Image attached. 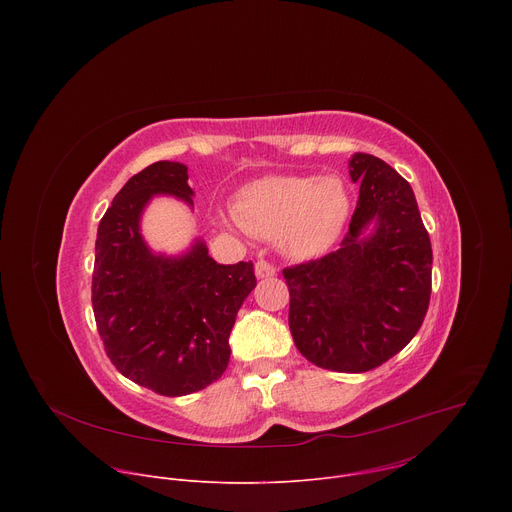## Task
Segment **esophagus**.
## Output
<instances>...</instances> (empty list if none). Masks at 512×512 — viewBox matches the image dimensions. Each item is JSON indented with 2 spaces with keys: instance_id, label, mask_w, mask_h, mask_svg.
Segmentation results:
<instances>
[{
  "instance_id": "esophagus-1",
  "label": "esophagus",
  "mask_w": 512,
  "mask_h": 512,
  "mask_svg": "<svg viewBox=\"0 0 512 512\" xmlns=\"http://www.w3.org/2000/svg\"><path fill=\"white\" fill-rule=\"evenodd\" d=\"M255 273H257L259 279H267V277H275V275H277V269H275V265H271L269 261L261 259V261L255 263Z\"/></svg>"
}]
</instances>
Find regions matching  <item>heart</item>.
Instances as JSON below:
<instances>
[{
    "label": "heart",
    "instance_id": "obj_1",
    "mask_svg": "<svg viewBox=\"0 0 512 512\" xmlns=\"http://www.w3.org/2000/svg\"><path fill=\"white\" fill-rule=\"evenodd\" d=\"M348 212L350 196L340 178L265 176L239 190L227 223L277 239L287 255L306 259L336 241Z\"/></svg>",
    "mask_w": 512,
    "mask_h": 512
}]
</instances>
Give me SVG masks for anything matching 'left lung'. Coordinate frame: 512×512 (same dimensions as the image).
I'll return each instance as SVG.
<instances>
[{
    "label": "left lung",
    "instance_id": "obj_1",
    "mask_svg": "<svg viewBox=\"0 0 512 512\" xmlns=\"http://www.w3.org/2000/svg\"><path fill=\"white\" fill-rule=\"evenodd\" d=\"M348 172L360 190L340 247L285 267L283 277L298 350L316 367L364 373L403 350L421 328L433 257L409 182L371 154H354Z\"/></svg>",
    "mask_w": 512,
    "mask_h": 512
}]
</instances>
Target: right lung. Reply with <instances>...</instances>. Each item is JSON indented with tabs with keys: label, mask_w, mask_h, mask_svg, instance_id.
<instances>
[{
	"label": "right lung",
	"mask_w": 512,
	"mask_h": 512,
	"mask_svg": "<svg viewBox=\"0 0 512 512\" xmlns=\"http://www.w3.org/2000/svg\"><path fill=\"white\" fill-rule=\"evenodd\" d=\"M158 194L192 206L188 168L156 162L113 198L97 231L93 312L105 352L123 377L180 397L225 373L237 312L257 279L251 261L216 263L198 239L180 257L152 253L139 218Z\"/></svg>",
	"instance_id": "add662e5"
}]
</instances>
